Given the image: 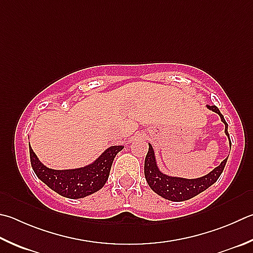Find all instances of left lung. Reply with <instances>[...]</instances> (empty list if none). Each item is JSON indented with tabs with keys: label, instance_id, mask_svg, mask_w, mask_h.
Returning a JSON list of instances; mask_svg holds the SVG:
<instances>
[{
	"label": "left lung",
	"instance_id": "1",
	"mask_svg": "<svg viewBox=\"0 0 253 253\" xmlns=\"http://www.w3.org/2000/svg\"><path fill=\"white\" fill-rule=\"evenodd\" d=\"M207 108L209 111H212L217 113L221 122L224 124V134L227 135L229 139V146L231 148V141L230 136L228 132V124L226 119L223 118L222 114L220 113L219 108L217 106H208ZM148 153L146 155L145 158V178L147 182H148L151 190L155 191L158 196L163 197L165 199H168L170 201H185L188 199L194 198L195 196L199 195L200 192L205 191L206 189L213 185V183L218 180L220 174L222 173L224 166H226L228 157L221 162L218 167L212 169L209 173L205 174L203 177L199 178H183V177H176V176H169V174L164 173L160 170L157 164V159H156L155 150L153 146L150 144Z\"/></svg>",
	"mask_w": 253,
	"mask_h": 253
}]
</instances>
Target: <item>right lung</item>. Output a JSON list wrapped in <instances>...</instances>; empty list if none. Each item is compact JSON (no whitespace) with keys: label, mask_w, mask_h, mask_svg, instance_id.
I'll return each mask as SVG.
<instances>
[{"label":"right lung","mask_w":253,"mask_h":253,"mask_svg":"<svg viewBox=\"0 0 253 253\" xmlns=\"http://www.w3.org/2000/svg\"><path fill=\"white\" fill-rule=\"evenodd\" d=\"M30 147L32 168L36 176L50 189L70 199H80L102 189L106 183L114 158L124 146H111L98 158L84 167L73 169H52L41 163Z\"/></svg>","instance_id":"1"}]
</instances>
